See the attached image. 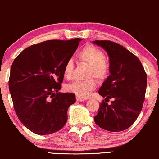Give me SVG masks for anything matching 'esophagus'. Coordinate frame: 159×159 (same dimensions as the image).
Wrapping results in <instances>:
<instances>
[{
	"instance_id": "esophagus-1",
	"label": "esophagus",
	"mask_w": 159,
	"mask_h": 159,
	"mask_svg": "<svg viewBox=\"0 0 159 159\" xmlns=\"http://www.w3.org/2000/svg\"><path fill=\"white\" fill-rule=\"evenodd\" d=\"M76 100L78 102H84V101H85V100H86V99H85V98H81V97H77Z\"/></svg>"
}]
</instances>
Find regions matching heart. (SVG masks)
I'll list each match as a JSON object with an SVG mask.
<instances>
[{
	"label": "heart",
	"mask_w": 159,
	"mask_h": 159,
	"mask_svg": "<svg viewBox=\"0 0 159 159\" xmlns=\"http://www.w3.org/2000/svg\"><path fill=\"white\" fill-rule=\"evenodd\" d=\"M80 62L89 66L87 77L90 79L80 81L76 80L68 84L66 87L68 92L73 93L77 97L86 98L97 88V81L92 77L99 80H104L109 75V64L105 60V55L103 51L93 44H87L77 54ZM74 64L72 59L67 60L64 63L63 75L66 79L72 76Z\"/></svg>",
	"instance_id": "1"
}]
</instances>
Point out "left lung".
<instances>
[{"label": "left lung", "mask_w": 159, "mask_h": 159, "mask_svg": "<svg viewBox=\"0 0 159 159\" xmlns=\"http://www.w3.org/2000/svg\"><path fill=\"white\" fill-rule=\"evenodd\" d=\"M109 56L111 75L103 83L99 94L105 99L100 104L95 123L110 132L129 128L142 110L147 75L139 59L126 48L109 40H96ZM109 98L114 100L110 105Z\"/></svg>", "instance_id": "1"}]
</instances>
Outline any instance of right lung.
Returning <instances> with one entry per match:
<instances>
[{
  "mask_svg": "<svg viewBox=\"0 0 159 159\" xmlns=\"http://www.w3.org/2000/svg\"><path fill=\"white\" fill-rule=\"evenodd\" d=\"M80 40L40 42L13 60L8 80L13 107L21 123L34 133L49 135L66 125L68 107L75 102V97L58 91L65 62L73 56Z\"/></svg>",
  "mask_w": 159,
  "mask_h": 159,
  "instance_id": "right-lung-1",
  "label": "right lung"
}]
</instances>
